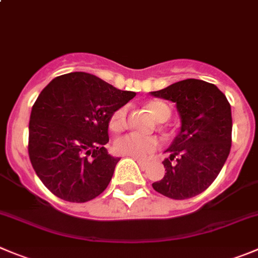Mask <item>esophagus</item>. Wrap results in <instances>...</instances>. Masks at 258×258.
Here are the masks:
<instances>
[{"label": "esophagus", "mask_w": 258, "mask_h": 258, "mask_svg": "<svg viewBox=\"0 0 258 258\" xmlns=\"http://www.w3.org/2000/svg\"><path fill=\"white\" fill-rule=\"evenodd\" d=\"M136 162H137V164L143 168V169H145V168L149 165V162H145V160H140V159H136Z\"/></svg>", "instance_id": "obj_1"}]
</instances>
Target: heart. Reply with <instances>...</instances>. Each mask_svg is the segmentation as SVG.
Here are the masks:
<instances>
[{
  "instance_id": "b5f03b06",
  "label": "heart",
  "mask_w": 258,
  "mask_h": 258,
  "mask_svg": "<svg viewBox=\"0 0 258 258\" xmlns=\"http://www.w3.org/2000/svg\"><path fill=\"white\" fill-rule=\"evenodd\" d=\"M146 108L150 110L156 121L165 122L169 119L170 108L165 103L159 102V100H150L146 103ZM127 113H128L127 105H122L112 113L109 119V127L112 131L119 132L124 130L127 124ZM160 145H162V141L158 136H144L136 132H131V134L119 137L115 141L114 150L119 155L144 160L155 153L160 148Z\"/></svg>"
}]
</instances>
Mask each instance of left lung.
Segmentation results:
<instances>
[{"label": "left lung", "mask_w": 258, "mask_h": 258, "mask_svg": "<svg viewBox=\"0 0 258 258\" xmlns=\"http://www.w3.org/2000/svg\"><path fill=\"white\" fill-rule=\"evenodd\" d=\"M155 98L170 100L179 112V134L168 149L167 173L153 188L173 200H186L209 188L232 146V109L227 96L214 84L187 79L159 91Z\"/></svg>", "instance_id": "8db88e82"}]
</instances>
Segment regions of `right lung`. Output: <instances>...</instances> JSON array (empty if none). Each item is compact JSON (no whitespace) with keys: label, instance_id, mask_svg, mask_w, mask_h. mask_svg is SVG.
Segmentation results:
<instances>
[{"label":"right lung","instance_id":"1","mask_svg":"<svg viewBox=\"0 0 258 258\" xmlns=\"http://www.w3.org/2000/svg\"><path fill=\"white\" fill-rule=\"evenodd\" d=\"M135 95L86 72L57 76L43 89L31 108L28 151L53 195L86 202L107 188L119 162L105 149L110 115Z\"/></svg>","mask_w":258,"mask_h":258}]
</instances>
